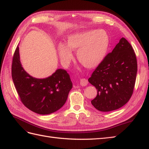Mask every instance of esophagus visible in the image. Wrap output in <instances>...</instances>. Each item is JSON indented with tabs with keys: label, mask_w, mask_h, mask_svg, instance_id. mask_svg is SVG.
<instances>
[{
	"label": "esophagus",
	"mask_w": 149,
	"mask_h": 149,
	"mask_svg": "<svg viewBox=\"0 0 149 149\" xmlns=\"http://www.w3.org/2000/svg\"><path fill=\"white\" fill-rule=\"evenodd\" d=\"M88 81L86 79H81L80 80V85L82 86H86L88 84Z\"/></svg>",
	"instance_id": "obj_1"
}]
</instances>
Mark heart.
<instances>
[{
	"label": "heart",
	"instance_id": "heart-1",
	"mask_svg": "<svg viewBox=\"0 0 149 149\" xmlns=\"http://www.w3.org/2000/svg\"><path fill=\"white\" fill-rule=\"evenodd\" d=\"M109 44V37L104 31H88L69 36L66 47L61 44L59 46L58 53L62 63L67 65L73 58L71 51L77 50L78 61L85 67L93 68L103 60Z\"/></svg>",
	"mask_w": 149,
	"mask_h": 149
}]
</instances>
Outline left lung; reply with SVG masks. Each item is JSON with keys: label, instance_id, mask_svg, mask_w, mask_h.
Wrapping results in <instances>:
<instances>
[{"label": "left lung", "instance_id": "left-lung-1", "mask_svg": "<svg viewBox=\"0 0 149 149\" xmlns=\"http://www.w3.org/2000/svg\"><path fill=\"white\" fill-rule=\"evenodd\" d=\"M136 73L135 53L128 41L122 37L88 79L97 89L91 104L102 112L112 111L124 106L132 96Z\"/></svg>", "mask_w": 149, "mask_h": 149}]
</instances>
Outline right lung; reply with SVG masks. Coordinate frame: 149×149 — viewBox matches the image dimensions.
<instances>
[{"instance_id":"obj_1","label":"right lung","mask_w":149,"mask_h":149,"mask_svg":"<svg viewBox=\"0 0 149 149\" xmlns=\"http://www.w3.org/2000/svg\"><path fill=\"white\" fill-rule=\"evenodd\" d=\"M12 78L23 105L41 115L50 114L61 108L72 88L70 75L63 69H58L45 79L30 76L22 67L18 46L13 58Z\"/></svg>"}]
</instances>
